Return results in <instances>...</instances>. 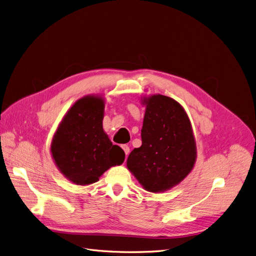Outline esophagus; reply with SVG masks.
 I'll list each match as a JSON object with an SVG mask.
<instances>
[{"label": "esophagus", "mask_w": 256, "mask_h": 256, "mask_svg": "<svg viewBox=\"0 0 256 256\" xmlns=\"http://www.w3.org/2000/svg\"><path fill=\"white\" fill-rule=\"evenodd\" d=\"M122 148L124 150L125 155H126V157H127V155H128L129 152H130V148H129L127 144H123V146H122Z\"/></svg>", "instance_id": "esophagus-1"}]
</instances>
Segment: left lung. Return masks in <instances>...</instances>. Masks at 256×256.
Listing matches in <instances>:
<instances>
[{"label":"left lung","mask_w":256,"mask_h":256,"mask_svg":"<svg viewBox=\"0 0 256 256\" xmlns=\"http://www.w3.org/2000/svg\"><path fill=\"white\" fill-rule=\"evenodd\" d=\"M142 103V144L129 154L127 168L146 191L163 192L182 182L192 170L196 144L181 104L160 94L144 98Z\"/></svg>","instance_id":"obj_1"}]
</instances>
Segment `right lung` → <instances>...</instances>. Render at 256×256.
Wrapping results in <instances>:
<instances>
[{
	"label": "right lung",
	"instance_id": "obj_1",
	"mask_svg": "<svg viewBox=\"0 0 256 256\" xmlns=\"http://www.w3.org/2000/svg\"><path fill=\"white\" fill-rule=\"evenodd\" d=\"M103 99L86 96L73 104L54 135L50 151L54 163L76 185L93 184L110 168L124 162L123 150L103 131Z\"/></svg>",
	"mask_w": 256,
	"mask_h": 256
}]
</instances>
